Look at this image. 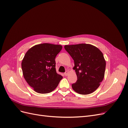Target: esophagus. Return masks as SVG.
I'll return each mask as SVG.
<instances>
[{
  "label": "esophagus",
  "mask_w": 128,
  "mask_h": 128,
  "mask_svg": "<svg viewBox=\"0 0 128 128\" xmlns=\"http://www.w3.org/2000/svg\"><path fill=\"white\" fill-rule=\"evenodd\" d=\"M68 73H69V72L68 71H66L64 73V74L65 76H67L68 74Z\"/></svg>",
  "instance_id": "obj_1"
}]
</instances>
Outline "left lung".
<instances>
[{
  "instance_id": "obj_1",
  "label": "left lung",
  "mask_w": 128,
  "mask_h": 128,
  "mask_svg": "<svg viewBox=\"0 0 128 128\" xmlns=\"http://www.w3.org/2000/svg\"><path fill=\"white\" fill-rule=\"evenodd\" d=\"M64 48L74 61L77 80L72 85L76 92L88 94L100 86L104 76L106 61L100 50L88 44L65 45Z\"/></svg>"
}]
</instances>
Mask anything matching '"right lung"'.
<instances>
[{
    "label": "right lung",
    "instance_id": "right-lung-1",
    "mask_svg": "<svg viewBox=\"0 0 128 128\" xmlns=\"http://www.w3.org/2000/svg\"><path fill=\"white\" fill-rule=\"evenodd\" d=\"M62 48L60 45L43 43L34 46L26 52L21 63L23 75L35 92H51L62 78L56 73L55 61Z\"/></svg>",
    "mask_w": 128,
    "mask_h": 128
}]
</instances>
